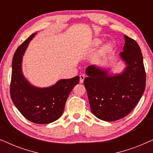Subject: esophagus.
Returning a JSON list of instances; mask_svg holds the SVG:
<instances>
[{"instance_id":"obj_1","label":"esophagus","mask_w":153,"mask_h":153,"mask_svg":"<svg viewBox=\"0 0 153 153\" xmlns=\"http://www.w3.org/2000/svg\"><path fill=\"white\" fill-rule=\"evenodd\" d=\"M85 75L84 74H81L80 75V83H82L83 82V80H84V79H85Z\"/></svg>"}]
</instances>
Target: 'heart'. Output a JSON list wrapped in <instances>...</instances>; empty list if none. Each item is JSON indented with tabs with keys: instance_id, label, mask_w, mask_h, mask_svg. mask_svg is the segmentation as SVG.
<instances>
[{
	"instance_id": "obj_1",
	"label": "heart",
	"mask_w": 153,
	"mask_h": 153,
	"mask_svg": "<svg viewBox=\"0 0 153 153\" xmlns=\"http://www.w3.org/2000/svg\"><path fill=\"white\" fill-rule=\"evenodd\" d=\"M102 42H103V40H102V39L97 38V39H95V40H94V42L93 43H94V45H95V46H99V45H100L102 43ZM111 47V45L110 44H108V45H106L105 49L106 50H108V49H110Z\"/></svg>"
}]
</instances>
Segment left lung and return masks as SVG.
<instances>
[{
  "instance_id": "left-lung-1",
  "label": "left lung",
  "mask_w": 153,
  "mask_h": 153,
  "mask_svg": "<svg viewBox=\"0 0 153 153\" xmlns=\"http://www.w3.org/2000/svg\"><path fill=\"white\" fill-rule=\"evenodd\" d=\"M125 45L119 58L125 65L122 72L91 65L85 69L84 79L91 111L97 118L115 121L130 113L146 88L143 56L137 42L124 35Z\"/></svg>"
}]
</instances>
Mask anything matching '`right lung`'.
Masks as SVG:
<instances>
[{"label": "right lung", "instance_id": "obj_1", "mask_svg": "<svg viewBox=\"0 0 153 153\" xmlns=\"http://www.w3.org/2000/svg\"><path fill=\"white\" fill-rule=\"evenodd\" d=\"M36 34L31 35L14 54L10 95L14 105L26 119L37 124H49L62 116L70 92L79 82V76L60 79L45 88L33 85L24 75L22 62L29 43Z\"/></svg>", "mask_w": 153, "mask_h": 153}]
</instances>
